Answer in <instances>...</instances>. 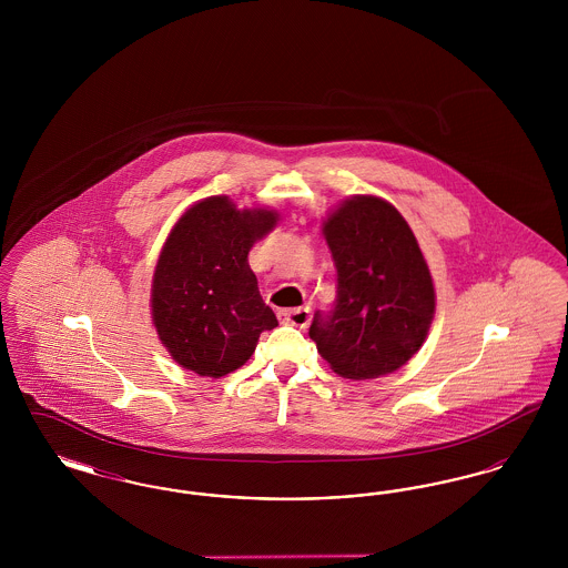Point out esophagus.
Returning a JSON list of instances; mask_svg holds the SVG:
<instances>
[{
	"instance_id": "34e87169",
	"label": "esophagus",
	"mask_w": 568,
	"mask_h": 568,
	"mask_svg": "<svg viewBox=\"0 0 568 568\" xmlns=\"http://www.w3.org/2000/svg\"><path fill=\"white\" fill-rule=\"evenodd\" d=\"M281 324L296 325V327H306L311 324V308L308 306H297V308H283L276 313Z\"/></svg>"
}]
</instances>
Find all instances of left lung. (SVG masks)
Wrapping results in <instances>:
<instances>
[{
  "instance_id": "obj_1",
  "label": "left lung",
  "mask_w": 568,
  "mask_h": 568,
  "mask_svg": "<svg viewBox=\"0 0 568 568\" xmlns=\"http://www.w3.org/2000/svg\"><path fill=\"white\" fill-rule=\"evenodd\" d=\"M336 304L308 336L336 375L377 378L405 366L434 317V285L405 216L377 195H353L324 221Z\"/></svg>"
}]
</instances>
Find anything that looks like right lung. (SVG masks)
I'll return each mask as SVG.
<instances>
[{"instance_id": "1", "label": "right lung", "mask_w": 568, "mask_h": 568, "mask_svg": "<svg viewBox=\"0 0 568 568\" xmlns=\"http://www.w3.org/2000/svg\"><path fill=\"white\" fill-rule=\"evenodd\" d=\"M276 221L274 211H239L227 195H213L172 227L153 274L151 313L183 368L225 377L253 355L264 329L278 325L246 260Z\"/></svg>"}]
</instances>
